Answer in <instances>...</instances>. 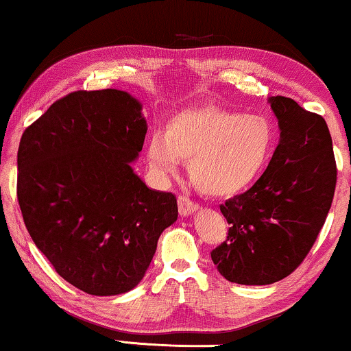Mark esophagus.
Returning a JSON list of instances; mask_svg holds the SVG:
<instances>
[{
    "instance_id": "1",
    "label": "esophagus",
    "mask_w": 351,
    "mask_h": 351,
    "mask_svg": "<svg viewBox=\"0 0 351 351\" xmlns=\"http://www.w3.org/2000/svg\"><path fill=\"white\" fill-rule=\"evenodd\" d=\"M177 203H179V213H180V215H190V214H193L195 210L199 208L198 203L191 201L189 196H185V195H179V198H177Z\"/></svg>"
}]
</instances>
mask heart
<instances>
[{
	"mask_svg": "<svg viewBox=\"0 0 351 351\" xmlns=\"http://www.w3.org/2000/svg\"><path fill=\"white\" fill-rule=\"evenodd\" d=\"M275 145L267 118L208 107L182 110L147 145L148 165L160 176L186 161L190 182L209 196H233L249 189L265 169Z\"/></svg>",
	"mask_w": 351,
	"mask_h": 351,
	"instance_id": "obj_1",
	"label": "heart"
}]
</instances>
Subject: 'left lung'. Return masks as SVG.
<instances>
[{
	"label": "left lung",
	"instance_id": "1",
	"mask_svg": "<svg viewBox=\"0 0 351 351\" xmlns=\"http://www.w3.org/2000/svg\"><path fill=\"white\" fill-rule=\"evenodd\" d=\"M270 104L280 143L261 179L220 204L228 237L210 252L220 275L238 285H271L304 262L328 217L337 182L324 118L282 95Z\"/></svg>",
	"mask_w": 351,
	"mask_h": 351
}]
</instances>
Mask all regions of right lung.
<instances>
[{"mask_svg":"<svg viewBox=\"0 0 351 351\" xmlns=\"http://www.w3.org/2000/svg\"><path fill=\"white\" fill-rule=\"evenodd\" d=\"M141 110L124 90H75L19 145L17 199L28 233L54 270L90 295L136 287L177 220L176 195L150 190L131 167L147 134Z\"/></svg>","mask_w":351,"mask_h":351,"instance_id":"1","label":"right lung"}]
</instances>
